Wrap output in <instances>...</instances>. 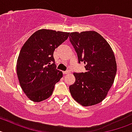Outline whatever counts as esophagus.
Instances as JSON below:
<instances>
[{
  "mask_svg": "<svg viewBox=\"0 0 132 132\" xmlns=\"http://www.w3.org/2000/svg\"><path fill=\"white\" fill-rule=\"evenodd\" d=\"M70 72L69 71H63V75H67V74H69Z\"/></svg>",
  "mask_w": 132,
  "mask_h": 132,
  "instance_id": "34e87169",
  "label": "esophagus"
}]
</instances>
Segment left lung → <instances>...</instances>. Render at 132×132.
I'll return each mask as SVG.
<instances>
[{
    "label": "left lung",
    "instance_id": "1",
    "mask_svg": "<svg viewBox=\"0 0 132 132\" xmlns=\"http://www.w3.org/2000/svg\"><path fill=\"white\" fill-rule=\"evenodd\" d=\"M69 41L78 63L85 64V73H74L75 82L69 87L75 101L83 106L102 102L114 82L117 66L113 51L101 35L94 31L72 32Z\"/></svg>",
    "mask_w": 132,
    "mask_h": 132
}]
</instances>
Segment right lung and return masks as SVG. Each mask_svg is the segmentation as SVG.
I'll list each match as a JSON object with an SVG mask.
<instances>
[{"instance_id": "obj_1", "label": "right lung", "mask_w": 132, "mask_h": 132, "mask_svg": "<svg viewBox=\"0 0 132 132\" xmlns=\"http://www.w3.org/2000/svg\"><path fill=\"white\" fill-rule=\"evenodd\" d=\"M69 33L42 29L30 36L18 56L16 71L20 86L34 102L48 98L63 77L56 69L53 52L67 40Z\"/></svg>"}]
</instances>
